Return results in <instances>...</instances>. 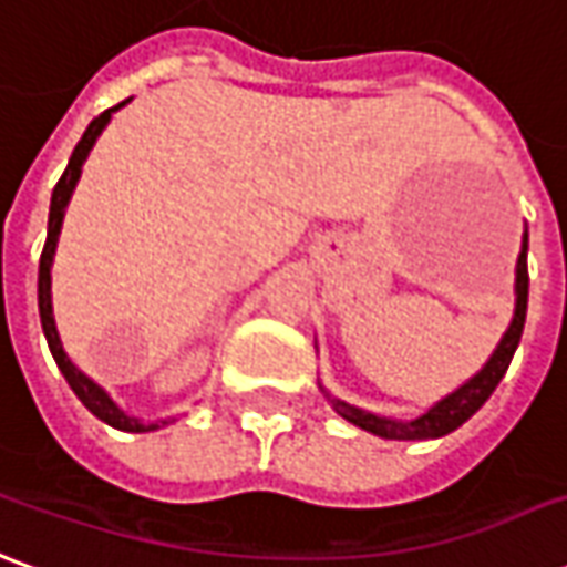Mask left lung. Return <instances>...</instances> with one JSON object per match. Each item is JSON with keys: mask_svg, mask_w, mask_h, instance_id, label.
Here are the masks:
<instances>
[{"mask_svg": "<svg viewBox=\"0 0 567 567\" xmlns=\"http://www.w3.org/2000/svg\"><path fill=\"white\" fill-rule=\"evenodd\" d=\"M525 311H528V231L522 235L519 262H516V311H513V323L504 332L495 354L488 357V363L473 379L464 381L455 393L443 396L440 403L431 405L424 415L412 421L381 419V415H372L367 409H357V405L344 403V400H336L329 391L323 393H327V400L341 419L357 424L360 431L384 436V440H436V436H445V433L457 431L470 415H476L480 405L495 393V388L504 379V372H507L509 360H513L516 348H519L522 329H525Z\"/></svg>", "mask_w": 567, "mask_h": 567, "instance_id": "8db88e82", "label": "left lung"}]
</instances>
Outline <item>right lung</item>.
Returning a JSON list of instances; mask_svg holds the SVG:
<instances>
[{
    "instance_id": "right-lung-1",
    "label": "right lung",
    "mask_w": 567,
    "mask_h": 567,
    "mask_svg": "<svg viewBox=\"0 0 567 567\" xmlns=\"http://www.w3.org/2000/svg\"><path fill=\"white\" fill-rule=\"evenodd\" d=\"M127 103V100H124ZM124 103L118 106H112V110L100 112L94 122L87 124V131L79 140V146L72 148V158L66 164V171L58 179V186H54V195H51V213H48V238H45V250H42V259H39V317H42V329H45V339L48 348H51V354L58 360V369L63 372V379L70 381V388L75 391V396L82 400L84 409L87 412H94L100 421H106L110 427L115 431H127V433H146V431H158L164 424H171L174 419H162V421H152V424H143L140 419H131V415H124L118 405L112 403V396L100 384L84 375L82 369L72 363L66 351H63V341L58 336V323H54V308H51V265H54V250H58V238H60V226H63V213H66V204L72 198V188L79 183V176H82V164L87 158V152L94 148L97 143V136L103 134V127L110 124L112 112L122 110Z\"/></svg>"
}]
</instances>
